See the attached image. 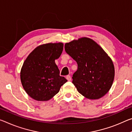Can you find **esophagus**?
Instances as JSON below:
<instances>
[{
    "mask_svg": "<svg viewBox=\"0 0 132 132\" xmlns=\"http://www.w3.org/2000/svg\"><path fill=\"white\" fill-rule=\"evenodd\" d=\"M66 78L68 81H70L71 79H71V77H70V75H67V76H66Z\"/></svg>",
    "mask_w": 132,
    "mask_h": 132,
    "instance_id": "34e87169",
    "label": "esophagus"
}]
</instances>
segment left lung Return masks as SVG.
Segmentation results:
<instances>
[{"mask_svg":"<svg viewBox=\"0 0 132 132\" xmlns=\"http://www.w3.org/2000/svg\"><path fill=\"white\" fill-rule=\"evenodd\" d=\"M64 49L77 62L72 83L79 93L89 99H99L105 95L113 84L114 67L104 50L87 37L66 43Z\"/></svg>","mask_w":132,"mask_h":132,"instance_id":"left-lung-1","label":"left lung"}]
</instances>
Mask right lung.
I'll return each instance as SVG.
<instances>
[{
	"instance_id": "right-lung-1",
	"label": "right lung",
	"mask_w": 132,
	"mask_h": 132,
	"mask_svg": "<svg viewBox=\"0 0 132 132\" xmlns=\"http://www.w3.org/2000/svg\"><path fill=\"white\" fill-rule=\"evenodd\" d=\"M63 49L62 43L40 45L29 54L20 71V80L27 94L37 101H47L67 81L60 76L55 60Z\"/></svg>"
}]
</instances>
